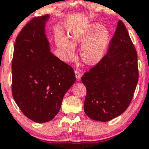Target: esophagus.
<instances>
[{
  "instance_id": "esophagus-1",
  "label": "esophagus",
  "mask_w": 149,
  "mask_h": 149,
  "mask_svg": "<svg viewBox=\"0 0 149 149\" xmlns=\"http://www.w3.org/2000/svg\"><path fill=\"white\" fill-rule=\"evenodd\" d=\"M75 75H76V80H79L80 78V73L78 71H75Z\"/></svg>"
}]
</instances>
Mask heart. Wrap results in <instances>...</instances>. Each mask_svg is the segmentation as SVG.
I'll return each instance as SVG.
<instances>
[{
    "instance_id": "heart-1",
    "label": "heart",
    "mask_w": 149,
    "mask_h": 149,
    "mask_svg": "<svg viewBox=\"0 0 149 149\" xmlns=\"http://www.w3.org/2000/svg\"><path fill=\"white\" fill-rule=\"evenodd\" d=\"M69 41L59 36L57 45L64 60L69 61L75 57L73 46L83 45L80 49V57L87 66H96L107 54L111 42V31L100 23H93L86 28L76 29L69 36Z\"/></svg>"
}]
</instances>
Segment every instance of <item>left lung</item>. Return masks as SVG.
Returning <instances> with one entry per match:
<instances>
[{"label": "left lung", "mask_w": 149, "mask_h": 149, "mask_svg": "<svg viewBox=\"0 0 149 149\" xmlns=\"http://www.w3.org/2000/svg\"><path fill=\"white\" fill-rule=\"evenodd\" d=\"M139 78L137 54L125 26L118 22L109 51L102 61L81 78L86 87V115L107 122L125 111Z\"/></svg>", "instance_id": "8db88e82"}]
</instances>
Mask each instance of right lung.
Returning <instances> with one entry per match:
<instances>
[{"label": "right lung", "instance_id": "obj_1", "mask_svg": "<svg viewBox=\"0 0 149 149\" xmlns=\"http://www.w3.org/2000/svg\"><path fill=\"white\" fill-rule=\"evenodd\" d=\"M49 18L37 17L22 29L12 61L13 98L28 118L39 123L55 117L76 81L72 67L50 52L45 30Z\"/></svg>", "mask_w": 149, "mask_h": 149}]
</instances>
